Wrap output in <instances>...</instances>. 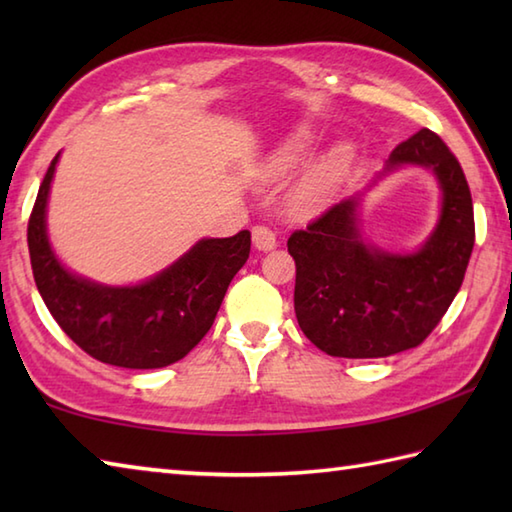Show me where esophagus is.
<instances>
[{
    "instance_id": "esophagus-1",
    "label": "esophagus",
    "mask_w": 512,
    "mask_h": 512,
    "mask_svg": "<svg viewBox=\"0 0 512 512\" xmlns=\"http://www.w3.org/2000/svg\"><path fill=\"white\" fill-rule=\"evenodd\" d=\"M253 246L266 253V250H273L277 246V237L268 226H255L253 228Z\"/></svg>"
}]
</instances>
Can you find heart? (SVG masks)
<instances>
[{"label":"heart","instance_id":"heart-1","mask_svg":"<svg viewBox=\"0 0 512 512\" xmlns=\"http://www.w3.org/2000/svg\"><path fill=\"white\" fill-rule=\"evenodd\" d=\"M314 145V134L306 127H299L295 132L288 134L281 143L275 147L273 154H270L266 162V176L270 180H279L288 176L292 169H297L310 149ZM352 162V147L350 145H339L332 149L328 156L314 162V165L303 173L295 189L290 193V209L306 215L321 209V206L328 202L334 191L339 189V184L345 176L347 167Z\"/></svg>","mask_w":512,"mask_h":512}]
</instances>
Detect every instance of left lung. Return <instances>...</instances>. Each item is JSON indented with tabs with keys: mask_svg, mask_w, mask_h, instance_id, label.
<instances>
[{
	"mask_svg": "<svg viewBox=\"0 0 512 512\" xmlns=\"http://www.w3.org/2000/svg\"><path fill=\"white\" fill-rule=\"evenodd\" d=\"M427 168L439 184V220L413 251L368 239L364 195L389 172ZM475 244L473 202L460 162L429 129L391 151L383 171L288 239L297 264L299 328L330 356L383 358L420 345L458 295Z\"/></svg>",
	"mask_w": 512,
	"mask_h": 512,
	"instance_id": "8db88e82",
	"label": "left lung"
}]
</instances>
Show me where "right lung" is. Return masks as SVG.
Listing matches in <instances>:
<instances>
[{
    "instance_id": "right-lung-1",
    "label": "right lung",
    "mask_w": 512,
    "mask_h": 512,
    "mask_svg": "<svg viewBox=\"0 0 512 512\" xmlns=\"http://www.w3.org/2000/svg\"><path fill=\"white\" fill-rule=\"evenodd\" d=\"M61 151L50 162L28 222L39 295L61 330L96 361L158 369L187 356L211 330L226 288L250 253V233L202 237L138 284H103L65 266L48 235V200Z\"/></svg>"
}]
</instances>
